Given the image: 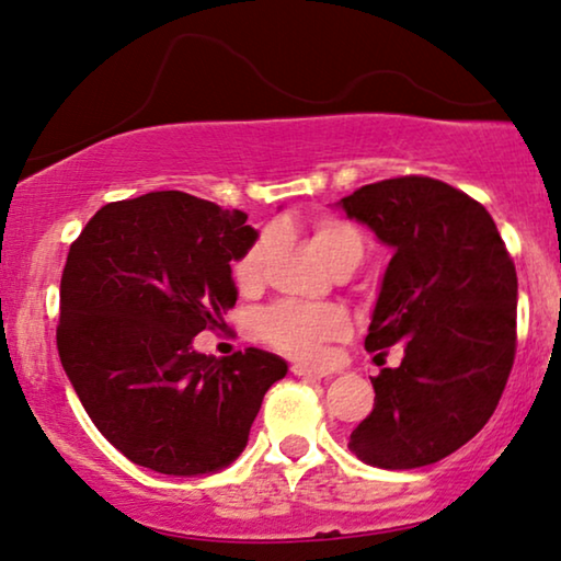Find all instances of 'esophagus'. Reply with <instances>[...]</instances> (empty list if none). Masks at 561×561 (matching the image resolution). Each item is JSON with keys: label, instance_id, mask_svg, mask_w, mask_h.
Here are the masks:
<instances>
[{"label": "esophagus", "instance_id": "1", "mask_svg": "<svg viewBox=\"0 0 561 561\" xmlns=\"http://www.w3.org/2000/svg\"><path fill=\"white\" fill-rule=\"evenodd\" d=\"M291 374L299 376V378H322V376H325L322 370L307 368V366H302V363H295V366H291Z\"/></svg>", "mask_w": 561, "mask_h": 561}]
</instances>
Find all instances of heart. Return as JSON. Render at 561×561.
<instances>
[{"label":"heart","instance_id":"1","mask_svg":"<svg viewBox=\"0 0 561 561\" xmlns=\"http://www.w3.org/2000/svg\"><path fill=\"white\" fill-rule=\"evenodd\" d=\"M274 239H277L274 231H262L233 262V279L243 291L256 289L259 282H262ZM310 239L330 270L356 266L363 259V249H366V241H363V233L358 228L341 218L314 220ZM256 328L266 343L282 353H287V356L318 360L322 358L330 341L348 333V318H345L341 307L333 305L279 302L262 312Z\"/></svg>","mask_w":561,"mask_h":561}]
</instances>
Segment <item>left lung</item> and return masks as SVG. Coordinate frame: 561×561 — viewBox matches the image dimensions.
Here are the masks:
<instances>
[{
	"mask_svg": "<svg viewBox=\"0 0 561 561\" xmlns=\"http://www.w3.org/2000/svg\"><path fill=\"white\" fill-rule=\"evenodd\" d=\"M335 205L393 251L366 351L404 348L399 368L370 378L374 412L348 447L376 468L432 465L485 427L506 389L516 266L491 213L442 180H381Z\"/></svg>",
	"mask_w": 561,
	"mask_h": 561,
	"instance_id": "1",
	"label": "left lung"
}]
</instances>
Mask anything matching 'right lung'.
I'll list each match as a JSON object with an SVG mask.
<instances>
[{"instance_id": "right-lung-1", "label": "right lung", "mask_w": 561, "mask_h": 561, "mask_svg": "<svg viewBox=\"0 0 561 561\" xmlns=\"http://www.w3.org/2000/svg\"><path fill=\"white\" fill-rule=\"evenodd\" d=\"M243 210L180 191L108 203L68 251L58 353L91 422L134 465L208 476L249 442L287 360L247 348L213 358L193 337L224 322L236 262L256 231Z\"/></svg>"}]
</instances>
